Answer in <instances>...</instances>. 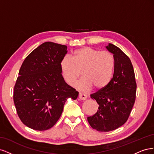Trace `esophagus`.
Here are the masks:
<instances>
[{
  "label": "esophagus",
  "instance_id": "obj_1",
  "mask_svg": "<svg viewBox=\"0 0 154 154\" xmlns=\"http://www.w3.org/2000/svg\"><path fill=\"white\" fill-rule=\"evenodd\" d=\"M87 95H85L84 94H82V93H80V94H79V96H78L79 100H85L87 99Z\"/></svg>",
  "mask_w": 154,
  "mask_h": 154
}]
</instances>
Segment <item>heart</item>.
<instances>
[{
    "label": "heart",
    "mask_w": 154,
    "mask_h": 154,
    "mask_svg": "<svg viewBox=\"0 0 154 154\" xmlns=\"http://www.w3.org/2000/svg\"><path fill=\"white\" fill-rule=\"evenodd\" d=\"M60 66L64 80L69 85H73L81 71L82 77L75 87L87 91L92 86L101 89L109 85L113 76L115 61L109 52L85 47L76 50L71 58L63 57Z\"/></svg>",
    "instance_id": "obj_1"
}]
</instances>
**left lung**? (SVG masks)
I'll list each match as a JSON object with an SVG mask.
<instances>
[{
    "label": "left lung",
    "mask_w": 154,
    "mask_h": 154,
    "mask_svg": "<svg viewBox=\"0 0 154 154\" xmlns=\"http://www.w3.org/2000/svg\"><path fill=\"white\" fill-rule=\"evenodd\" d=\"M106 48L114 58L113 77L108 85L91 94L99 107L95 114L87 118L91 127L99 132L112 131L126 123L136 100L137 88L130 58L114 44H109Z\"/></svg>",
    "instance_id": "left-lung-1"
}]
</instances>
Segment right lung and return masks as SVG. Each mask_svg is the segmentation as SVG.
<instances>
[{
    "label": "right lung",
    "instance_id": "obj_1",
    "mask_svg": "<svg viewBox=\"0 0 154 154\" xmlns=\"http://www.w3.org/2000/svg\"><path fill=\"white\" fill-rule=\"evenodd\" d=\"M67 46L47 42L39 45L22 63L14 87L13 101L21 122L36 130L53 127L61 116L68 98L78 92L65 82L60 62Z\"/></svg>",
    "mask_w": 154,
    "mask_h": 154
}]
</instances>
